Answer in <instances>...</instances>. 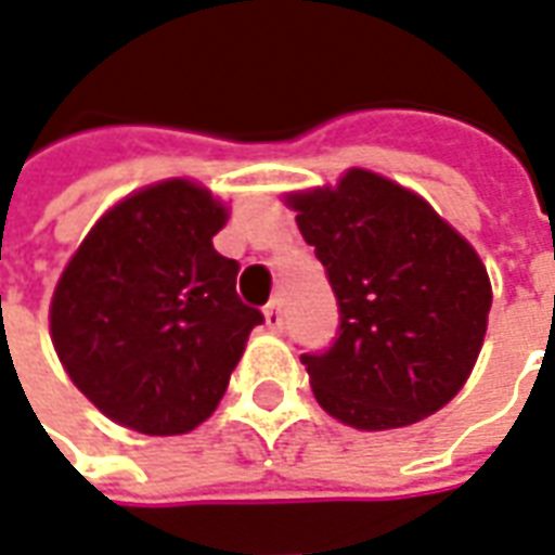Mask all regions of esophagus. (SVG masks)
I'll list each match as a JSON object with an SVG mask.
<instances>
[{
    "label": "esophagus",
    "instance_id": "34e87169",
    "mask_svg": "<svg viewBox=\"0 0 555 555\" xmlns=\"http://www.w3.org/2000/svg\"><path fill=\"white\" fill-rule=\"evenodd\" d=\"M263 315H267V327H270V331H279V327H282V300L273 297V300L263 307Z\"/></svg>",
    "mask_w": 555,
    "mask_h": 555
}]
</instances>
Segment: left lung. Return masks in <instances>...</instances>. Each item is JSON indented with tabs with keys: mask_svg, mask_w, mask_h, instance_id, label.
<instances>
[{
	"mask_svg": "<svg viewBox=\"0 0 555 555\" xmlns=\"http://www.w3.org/2000/svg\"><path fill=\"white\" fill-rule=\"evenodd\" d=\"M288 203L340 309L331 346L300 356L315 401L361 431L437 413L486 337L492 288L477 251L425 199L367 169Z\"/></svg>",
	"mask_w": 555,
	"mask_h": 555,
	"instance_id": "8db88e82",
	"label": "left lung"
}]
</instances>
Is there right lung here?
I'll use <instances>...</instances> for the list:
<instances>
[{
    "label": "right lung",
    "mask_w": 555,
    "mask_h": 555,
    "mask_svg": "<svg viewBox=\"0 0 555 555\" xmlns=\"http://www.w3.org/2000/svg\"><path fill=\"white\" fill-rule=\"evenodd\" d=\"M224 209L172 179L120 199L63 270L51 337L75 386L142 435L209 420L263 312L236 294L240 263L212 236Z\"/></svg>",
    "instance_id": "right-lung-1"
}]
</instances>
